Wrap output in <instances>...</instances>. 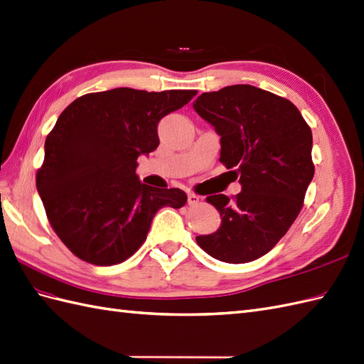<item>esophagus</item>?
<instances>
[{
    "label": "esophagus",
    "instance_id": "esophagus-1",
    "mask_svg": "<svg viewBox=\"0 0 364 364\" xmlns=\"http://www.w3.org/2000/svg\"><path fill=\"white\" fill-rule=\"evenodd\" d=\"M200 198L198 196V194L194 193H188V205H196V203H199Z\"/></svg>",
    "mask_w": 364,
    "mask_h": 364
}]
</instances>
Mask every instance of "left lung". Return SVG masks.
Instances as JSON below:
<instances>
[{
	"mask_svg": "<svg viewBox=\"0 0 364 364\" xmlns=\"http://www.w3.org/2000/svg\"><path fill=\"white\" fill-rule=\"evenodd\" d=\"M193 108L220 136V157L241 193L207 202L220 227L196 236L215 259L242 264L270 252L303 208L314 179L312 131L296 106L252 85L225 86L200 94Z\"/></svg>",
	"mask_w": 364,
	"mask_h": 364,
	"instance_id": "obj_1",
	"label": "left lung"
}]
</instances>
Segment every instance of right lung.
Returning a JSON list of instances; mask_svg holds the SVG:
<instances>
[{"instance_id":"obj_1","label":"right lung","mask_w":364,"mask_h":364,"mask_svg":"<svg viewBox=\"0 0 364 364\" xmlns=\"http://www.w3.org/2000/svg\"><path fill=\"white\" fill-rule=\"evenodd\" d=\"M196 91L115 87L78 97L44 141L37 190L57 236L94 265L128 259L145 242L156 213L181 208L187 194L154 188L136 174L137 157L159 146L162 117Z\"/></svg>"}]
</instances>
